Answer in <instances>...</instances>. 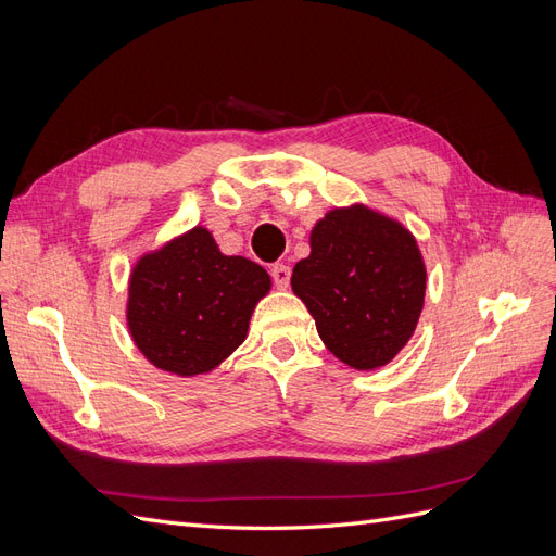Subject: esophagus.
<instances>
[{"label": "esophagus", "mask_w": 556, "mask_h": 556, "mask_svg": "<svg viewBox=\"0 0 556 556\" xmlns=\"http://www.w3.org/2000/svg\"><path fill=\"white\" fill-rule=\"evenodd\" d=\"M290 276H292L290 266H285V264H274V266H271V278H274V282H276V288H280V290L288 288V285H290Z\"/></svg>", "instance_id": "1"}]
</instances>
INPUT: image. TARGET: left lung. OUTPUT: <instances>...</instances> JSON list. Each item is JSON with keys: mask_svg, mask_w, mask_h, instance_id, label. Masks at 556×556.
Wrapping results in <instances>:
<instances>
[{"mask_svg": "<svg viewBox=\"0 0 556 556\" xmlns=\"http://www.w3.org/2000/svg\"><path fill=\"white\" fill-rule=\"evenodd\" d=\"M292 292L333 357L357 371L390 364L415 333L427 266L413 233L364 204L331 208L311 229Z\"/></svg>", "mask_w": 556, "mask_h": 556, "instance_id": "8db88e82", "label": "left lung"}]
</instances>
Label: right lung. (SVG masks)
Masks as SVG:
<instances>
[{
	"instance_id": "obj_1",
	"label": "right lung",
	"mask_w": 556,
	"mask_h": 556,
	"mask_svg": "<svg viewBox=\"0 0 556 556\" xmlns=\"http://www.w3.org/2000/svg\"><path fill=\"white\" fill-rule=\"evenodd\" d=\"M271 290L255 262L223 255L206 227H192L143 252L127 288V329L160 371L211 374L248 336L250 317Z\"/></svg>"
}]
</instances>
